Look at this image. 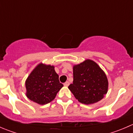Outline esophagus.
Masks as SVG:
<instances>
[{
    "instance_id": "1",
    "label": "esophagus",
    "mask_w": 133,
    "mask_h": 133,
    "mask_svg": "<svg viewBox=\"0 0 133 133\" xmlns=\"http://www.w3.org/2000/svg\"><path fill=\"white\" fill-rule=\"evenodd\" d=\"M64 85H65V86H68V85H69V82H65L64 83Z\"/></svg>"
}]
</instances>
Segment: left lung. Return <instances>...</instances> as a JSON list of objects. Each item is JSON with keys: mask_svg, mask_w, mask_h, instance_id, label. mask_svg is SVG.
I'll list each match as a JSON object with an SVG mask.
<instances>
[{"mask_svg": "<svg viewBox=\"0 0 133 133\" xmlns=\"http://www.w3.org/2000/svg\"><path fill=\"white\" fill-rule=\"evenodd\" d=\"M73 82L68 88L82 104H92L101 100L108 91L106 75L93 60L87 59L73 65Z\"/></svg>", "mask_w": 133, "mask_h": 133, "instance_id": "8db88e82", "label": "left lung"}]
</instances>
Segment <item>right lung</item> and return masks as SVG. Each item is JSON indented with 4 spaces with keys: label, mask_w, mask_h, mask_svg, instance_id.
<instances>
[{
    "label": "right lung",
    "mask_w": 133,
    "mask_h": 133,
    "mask_svg": "<svg viewBox=\"0 0 133 133\" xmlns=\"http://www.w3.org/2000/svg\"><path fill=\"white\" fill-rule=\"evenodd\" d=\"M58 77L55 66L40 63L25 80L27 97L40 105L53 101L63 87Z\"/></svg>",
    "instance_id": "right-lung-1"
}]
</instances>
